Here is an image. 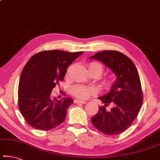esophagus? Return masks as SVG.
<instances>
[{
    "instance_id": "esophagus-1",
    "label": "esophagus",
    "mask_w": 160,
    "mask_h": 160,
    "mask_svg": "<svg viewBox=\"0 0 160 160\" xmlns=\"http://www.w3.org/2000/svg\"><path fill=\"white\" fill-rule=\"evenodd\" d=\"M74 103H76V104H86L87 103V102L83 101V100H78V99H75Z\"/></svg>"
}]
</instances>
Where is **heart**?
I'll return each instance as SVG.
<instances>
[{
	"instance_id": "b5f03b06",
	"label": "heart",
	"mask_w": 160,
	"mask_h": 160,
	"mask_svg": "<svg viewBox=\"0 0 160 160\" xmlns=\"http://www.w3.org/2000/svg\"><path fill=\"white\" fill-rule=\"evenodd\" d=\"M88 69H89V73H96V74L99 76L103 71V66L100 63L97 62H92L88 66ZM103 85L105 87L109 89L114 84V78L113 76H109L106 78L103 81ZM94 90L92 87H87L84 86L76 85L72 88V94L76 97H78L80 99H87L89 97L91 94L93 93Z\"/></svg>"
}]
</instances>
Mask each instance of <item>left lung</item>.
I'll return each instance as SVG.
<instances>
[{"mask_svg":"<svg viewBox=\"0 0 160 160\" xmlns=\"http://www.w3.org/2000/svg\"><path fill=\"white\" fill-rule=\"evenodd\" d=\"M90 59L101 61L115 73L114 84L105 95L99 97L104 106L92 118L97 129L106 135H118L132 124L143 102L139 75L131 60L115 50H104ZM108 105H111L108 109Z\"/></svg>","mask_w":160,"mask_h":160,"instance_id":"8db88e82","label":"left lung"}]
</instances>
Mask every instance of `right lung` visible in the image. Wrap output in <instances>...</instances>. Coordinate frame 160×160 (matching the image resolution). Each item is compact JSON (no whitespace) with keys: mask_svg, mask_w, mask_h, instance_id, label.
Instances as JSON below:
<instances>
[{"mask_svg":"<svg viewBox=\"0 0 160 160\" xmlns=\"http://www.w3.org/2000/svg\"><path fill=\"white\" fill-rule=\"evenodd\" d=\"M83 52L45 50L34 55L25 65L18 84V108L29 126L49 131L64 121L73 99L58 100L50 94L63 80L68 66Z\"/></svg>","mask_w":160,"mask_h":160,"instance_id":"obj_1","label":"right lung"}]
</instances>
